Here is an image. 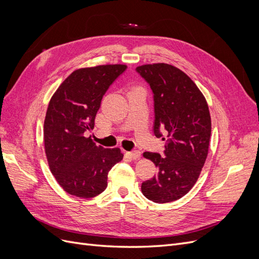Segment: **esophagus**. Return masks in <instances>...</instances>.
<instances>
[{"mask_svg": "<svg viewBox=\"0 0 259 259\" xmlns=\"http://www.w3.org/2000/svg\"><path fill=\"white\" fill-rule=\"evenodd\" d=\"M127 154L131 156V158L133 160H137L140 158V155H142V152L138 151V150H134V151H131V152H127Z\"/></svg>", "mask_w": 259, "mask_h": 259, "instance_id": "1", "label": "esophagus"}]
</instances>
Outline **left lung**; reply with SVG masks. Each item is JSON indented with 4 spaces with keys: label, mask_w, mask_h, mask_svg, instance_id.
Returning a JSON list of instances; mask_svg holds the SVG:
<instances>
[{
    "label": "left lung",
    "mask_w": 259,
    "mask_h": 259,
    "mask_svg": "<svg viewBox=\"0 0 259 259\" xmlns=\"http://www.w3.org/2000/svg\"><path fill=\"white\" fill-rule=\"evenodd\" d=\"M136 71L150 85L154 101V135L167 144L164 155L145 152L158 173L142 184V192L155 203L173 202L197 183L208 153L211 123L206 100L182 70L167 64L144 65Z\"/></svg>",
    "instance_id": "8db88e82"
}]
</instances>
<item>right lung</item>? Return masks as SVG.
Wrapping results in <instances>:
<instances>
[{
	"label": "right lung",
	"mask_w": 259,
	"mask_h": 259,
	"mask_svg": "<svg viewBox=\"0 0 259 259\" xmlns=\"http://www.w3.org/2000/svg\"><path fill=\"white\" fill-rule=\"evenodd\" d=\"M125 65L77 69L60 84L44 121V146L52 174L66 192L96 197L107 188L109 170L123 159L119 148L106 149L85 133L95 125L103 96Z\"/></svg>",
	"instance_id": "obj_1"
}]
</instances>
